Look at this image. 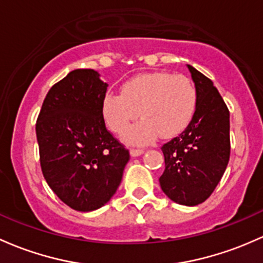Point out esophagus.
<instances>
[{
	"instance_id": "1",
	"label": "esophagus",
	"mask_w": 263,
	"mask_h": 263,
	"mask_svg": "<svg viewBox=\"0 0 263 263\" xmlns=\"http://www.w3.org/2000/svg\"><path fill=\"white\" fill-rule=\"evenodd\" d=\"M143 153H145V151L141 150V148H132V150L129 151V154H131V156H132V157H137V156H140V155H142Z\"/></svg>"
}]
</instances>
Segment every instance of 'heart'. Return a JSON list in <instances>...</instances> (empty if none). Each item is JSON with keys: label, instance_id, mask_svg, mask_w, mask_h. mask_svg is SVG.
<instances>
[{"label": "heart", "instance_id": "1", "mask_svg": "<svg viewBox=\"0 0 263 263\" xmlns=\"http://www.w3.org/2000/svg\"><path fill=\"white\" fill-rule=\"evenodd\" d=\"M197 107V90L189 78L164 71L134 77L120 93L104 96L102 115L110 131L123 135L137 117H142L126 135L132 145H147L173 137L187 126Z\"/></svg>", "mask_w": 263, "mask_h": 263}]
</instances>
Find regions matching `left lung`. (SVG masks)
I'll return each mask as SVG.
<instances>
[{
  "instance_id": "obj_1",
  "label": "left lung",
  "mask_w": 263,
  "mask_h": 263,
  "mask_svg": "<svg viewBox=\"0 0 263 263\" xmlns=\"http://www.w3.org/2000/svg\"><path fill=\"white\" fill-rule=\"evenodd\" d=\"M197 107L185 131L161 147L165 171L160 186L170 200L194 206L211 197L231 154L229 110L213 82L187 64Z\"/></svg>"
}]
</instances>
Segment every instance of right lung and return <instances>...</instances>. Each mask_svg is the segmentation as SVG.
I'll use <instances>...</instances> for the list:
<instances>
[{
  "instance_id": "add662e5",
  "label": "right lung",
  "mask_w": 263,
  "mask_h": 263,
  "mask_svg": "<svg viewBox=\"0 0 263 263\" xmlns=\"http://www.w3.org/2000/svg\"><path fill=\"white\" fill-rule=\"evenodd\" d=\"M108 84L93 69H76L44 99L36 137L44 178L78 212L102 208L122 180L128 150L107 131L102 103Z\"/></svg>"
}]
</instances>
